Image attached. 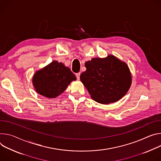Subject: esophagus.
Wrapping results in <instances>:
<instances>
[{"label":"esophagus","mask_w":161,"mask_h":161,"mask_svg":"<svg viewBox=\"0 0 161 161\" xmlns=\"http://www.w3.org/2000/svg\"><path fill=\"white\" fill-rule=\"evenodd\" d=\"M75 75H76V77H77V79L78 80H79V79H80V73H77V74H75Z\"/></svg>","instance_id":"esophagus-1"}]
</instances>
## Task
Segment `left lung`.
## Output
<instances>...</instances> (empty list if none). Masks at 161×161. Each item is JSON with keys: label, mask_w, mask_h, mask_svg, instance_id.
<instances>
[{"label": "left lung", "mask_w": 161, "mask_h": 161, "mask_svg": "<svg viewBox=\"0 0 161 161\" xmlns=\"http://www.w3.org/2000/svg\"><path fill=\"white\" fill-rule=\"evenodd\" d=\"M80 79L95 101L108 104L120 100L129 91L132 76L128 65L113 55L86 62Z\"/></svg>", "instance_id": "8db88e82"}]
</instances>
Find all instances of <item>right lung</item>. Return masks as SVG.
I'll use <instances>...</instances> for the list:
<instances>
[{"label": "right lung", "instance_id": "obj_1", "mask_svg": "<svg viewBox=\"0 0 161 161\" xmlns=\"http://www.w3.org/2000/svg\"><path fill=\"white\" fill-rule=\"evenodd\" d=\"M75 74L63 63L53 61L37 71L32 78L33 86L40 95L47 98H56L66 90L73 80Z\"/></svg>", "mask_w": 161, "mask_h": 161}]
</instances>
